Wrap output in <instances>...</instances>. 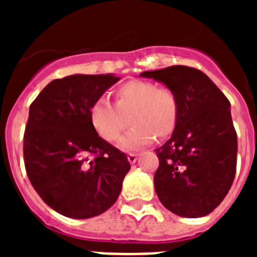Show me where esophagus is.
Masks as SVG:
<instances>
[{
	"mask_svg": "<svg viewBox=\"0 0 257 257\" xmlns=\"http://www.w3.org/2000/svg\"><path fill=\"white\" fill-rule=\"evenodd\" d=\"M127 160L130 163H135L138 160V153H128L127 154Z\"/></svg>",
	"mask_w": 257,
	"mask_h": 257,
	"instance_id": "esophagus-1",
	"label": "esophagus"
}]
</instances>
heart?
Segmentation results:
<instances>
[{
  "mask_svg": "<svg viewBox=\"0 0 257 257\" xmlns=\"http://www.w3.org/2000/svg\"><path fill=\"white\" fill-rule=\"evenodd\" d=\"M115 103L99 97L90 106V122L97 135L105 142H115L123 149H135L157 139L169 138L176 128L180 113V101L170 87L158 86L152 81H130L114 92Z\"/></svg>",
  "mask_w": 257,
  "mask_h": 257,
  "instance_id": "obj_1",
  "label": "heart"
}]
</instances>
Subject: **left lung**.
<instances>
[{
    "label": "left lung",
    "mask_w": 257,
    "mask_h": 257,
    "mask_svg": "<svg viewBox=\"0 0 257 257\" xmlns=\"http://www.w3.org/2000/svg\"><path fill=\"white\" fill-rule=\"evenodd\" d=\"M172 88L180 101L176 128L156 149L154 188L161 203L183 217L212 212L230 189L237 170V133L230 103L203 72L172 65L143 72Z\"/></svg>",
    "instance_id": "1"
}]
</instances>
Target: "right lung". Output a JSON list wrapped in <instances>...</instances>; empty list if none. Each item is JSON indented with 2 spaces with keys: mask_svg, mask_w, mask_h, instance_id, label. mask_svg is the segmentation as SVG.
Instances as JSON below:
<instances>
[{
  "mask_svg": "<svg viewBox=\"0 0 257 257\" xmlns=\"http://www.w3.org/2000/svg\"><path fill=\"white\" fill-rule=\"evenodd\" d=\"M119 77L73 74L54 79L29 106L24 165L38 196L56 212L88 219L112 207L130 170L123 152L94 130L90 106Z\"/></svg>",
  "mask_w": 257,
  "mask_h": 257,
  "instance_id": "obj_1",
  "label": "right lung"
}]
</instances>
